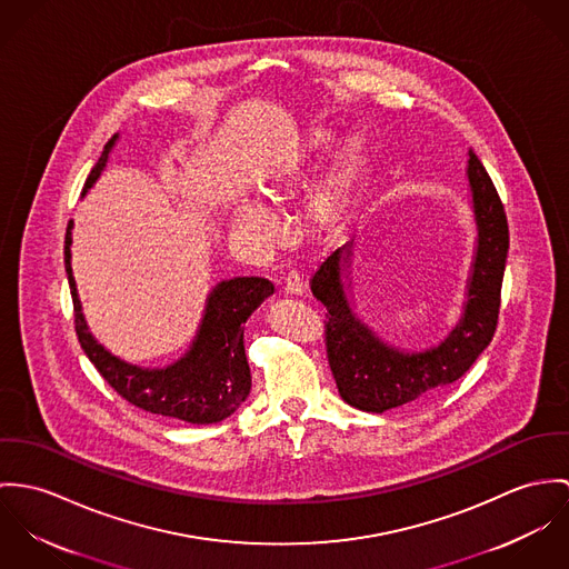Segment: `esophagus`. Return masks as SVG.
Listing matches in <instances>:
<instances>
[{
	"label": "esophagus",
	"instance_id": "1",
	"mask_svg": "<svg viewBox=\"0 0 569 569\" xmlns=\"http://www.w3.org/2000/svg\"><path fill=\"white\" fill-rule=\"evenodd\" d=\"M286 292H288V295H292V297H301V295L306 292L303 279H301V274H299L297 270L288 272V277H286Z\"/></svg>",
	"mask_w": 569,
	"mask_h": 569
}]
</instances>
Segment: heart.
Masks as SVG:
<instances>
[{
  "instance_id": "obj_1",
  "label": "heart",
  "mask_w": 569,
  "mask_h": 569,
  "mask_svg": "<svg viewBox=\"0 0 569 569\" xmlns=\"http://www.w3.org/2000/svg\"><path fill=\"white\" fill-rule=\"evenodd\" d=\"M336 134L327 128H310L279 161L261 177L259 191L270 204H286L303 190L316 161L331 148ZM367 159V139L349 134L333 152L327 170L318 179L306 204L303 222L318 238L336 236L349 220L362 166ZM231 227L253 242L254 247H272L279 240L277 216L259 200L242 198L231 207Z\"/></svg>"
}]
</instances>
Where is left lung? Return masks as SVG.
I'll use <instances>...</instances> for the list:
<instances>
[{
	"mask_svg": "<svg viewBox=\"0 0 569 569\" xmlns=\"http://www.w3.org/2000/svg\"><path fill=\"white\" fill-rule=\"evenodd\" d=\"M467 179L476 222V249L465 286L460 318L439 345L408 351L381 340L353 306V240L316 270L312 295L327 308V358L340 397L365 412L381 415L462 378L489 347L498 315L508 253L505 207L473 150Z\"/></svg>",
	"mask_w": 569,
	"mask_h": 569,
	"instance_id": "left-lung-1",
	"label": "left lung"
}]
</instances>
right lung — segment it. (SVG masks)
<instances>
[{"label":"right lung","mask_w":569,"mask_h":569,"mask_svg":"<svg viewBox=\"0 0 569 569\" xmlns=\"http://www.w3.org/2000/svg\"><path fill=\"white\" fill-rule=\"evenodd\" d=\"M120 141V132L104 146L102 157L87 177L84 190H91L102 177L109 154ZM71 229L64 238V270L73 299L76 333L87 358L100 376L116 388L128 403L161 417L186 423L209 426L231 417L251 392V369L244 351V322L274 292L263 277H233L216 283L207 295L204 310L190 349L168 367H139L113 356L96 340L82 315L78 288L71 270Z\"/></svg>","instance_id":"right-lung-1"}]
</instances>
